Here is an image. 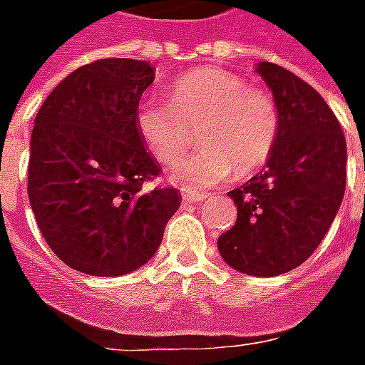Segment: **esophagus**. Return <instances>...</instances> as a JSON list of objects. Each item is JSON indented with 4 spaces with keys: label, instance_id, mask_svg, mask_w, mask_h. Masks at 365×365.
<instances>
[{
    "label": "esophagus",
    "instance_id": "esophagus-1",
    "mask_svg": "<svg viewBox=\"0 0 365 365\" xmlns=\"http://www.w3.org/2000/svg\"><path fill=\"white\" fill-rule=\"evenodd\" d=\"M182 197L183 201H187V203H199V201L207 199V195L205 193H195V191H183Z\"/></svg>",
    "mask_w": 365,
    "mask_h": 365
}]
</instances>
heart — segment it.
I'll return each mask as SVG.
<instances>
[{
	"mask_svg": "<svg viewBox=\"0 0 365 365\" xmlns=\"http://www.w3.org/2000/svg\"><path fill=\"white\" fill-rule=\"evenodd\" d=\"M168 96L170 103L140 101L135 120L146 148L162 164L182 158L197 130L201 148L170 172L180 187H217L235 170L248 175L269 158L279 111L268 90L246 86L240 76L225 70H197L178 78Z\"/></svg>",
	"mask_w": 365,
	"mask_h": 365,
	"instance_id": "heart-1",
	"label": "heart"
}]
</instances>
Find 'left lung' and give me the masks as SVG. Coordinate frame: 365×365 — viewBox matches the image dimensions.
<instances>
[{"instance_id": "left-lung-1", "label": "left lung", "mask_w": 365, "mask_h": 365, "mask_svg": "<svg viewBox=\"0 0 365 365\" xmlns=\"http://www.w3.org/2000/svg\"><path fill=\"white\" fill-rule=\"evenodd\" d=\"M279 111V130L266 168L229 191L237 222L217 246L242 274L291 272L317 250L346 190V138L327 101L289 70L260 62Z\"/></svg>"}]
</instances>
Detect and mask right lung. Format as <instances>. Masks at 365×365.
I'll return each instance as SVG.
<instances>
[{
	"label": "right lung",
	"instance_id": "add662e5",
	"mask_svg": "<svg viewBox=\"0 0 365 365\" xmlns=\"http://www.w3.org/2000/svg\"><path fill=\"white\" fill-rule=\"evenodd\" d=\"M152 82L148 62L97 60L66 76L36 113L31 209L52 252L82 274L117 277L144 266L182 203L174 187H144L160 172L135 120Z\"/></svg>",
	"mask_w": 365,
	"mask_h": 365
}]
</instances>
